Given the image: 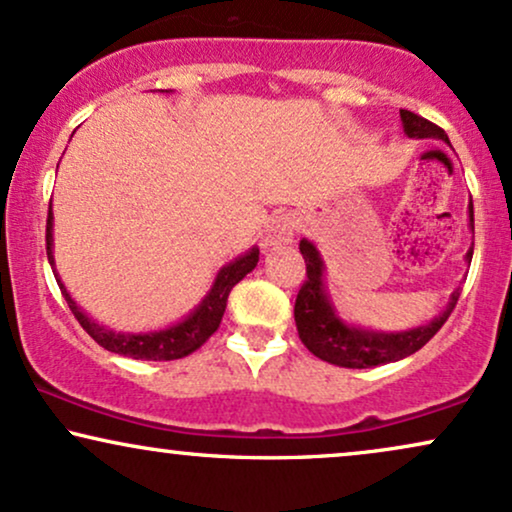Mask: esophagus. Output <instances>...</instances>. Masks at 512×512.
<instances>
[{"instance_id": "34e87169", "label": "esophagus", "mask_w": 512, "mask_h": 512, "mask_svg": "<svg viewBox=\"0 0 512 512\" xmlns=\"http://www.w3.org/2000/svg\"><path fill=\"white\" fill-rule=\"evenodd\" d=\"M294 232H296L294 213H280V216H275L266 227V235H263V239H261L263 249L273 251V249H280V246H285V244H292Z\"/></svg>"}]
</instances>
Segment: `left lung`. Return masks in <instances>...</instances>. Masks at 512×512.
Listing matches in <instances>:
<instances>
[{"instance_id":"1","label":"left lung","mask_w":512,"mask_h":512,"mask_svg":"<svg viewBox=\"0 0 512 512\" xmlns=\"http://www.w3.org/2000/svg\"><path fill=\"white\" fill-rule=\"evenodd\" d=\"M401 123L408 137H418V140H422V137H437V140L451 147L446 132L439 125L425 121L418 113L401 109ZM468 216L470 230L475 232L472 199L468 206ZM299 249L306 261V282L301 285L299 294H296L294 320L296 330H299V339L320 361L339 365V368H372V365L401 361V358L420 351L422 346L430 342L434 334L441 330V325L449 320L453 308H456L460 287L451 294L449 304H446L437 318L430 320L427 325L413 327V330L380 332L349 325L337 315V308H334L330 292L325 287V261L320 258V251L308 239H301ZM465 261H472V246L468 254H465Z\"/></svg>"}]
</instances>
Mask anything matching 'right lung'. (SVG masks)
I'll list each match as a JSON object with an SVG mask.
<instances>
[{
	"label": "right lung",
	"instance_id": "1",
	"mask_svg": "<svg viewBox=\"0 0 512 512\" xmlns=\"http://www.w3.org/2000/svg\"><path fill=\"white\" fill-rule=\"evenodd\" d=\"M47 258H49V266L54 270L56 282H59L63 299L68 301V308H71L75 318H78V323L82 325V330L90 334L94 342L104 346L106 351L121 353V356L135 358V361H175V358H185L192 351H197L199 346L218 330L227 306V296H230L232 287H235L246 273H251V270L256 268L258 246H251L246 254L237 256L235 261H230L227 266L220 268L211 289H208L204 299L199 301V306H194V311H189V315H185L180 323L168 325L163 327V330H154V332L109 330V327L99 325L97 320H92L90 315L75 304V299L68 294L66 285H63L59 273H56L52 206H49V216H47Z\"/></svg>",
	"mask_w": 512,
	"mask_h": 512
}]
</instances>
